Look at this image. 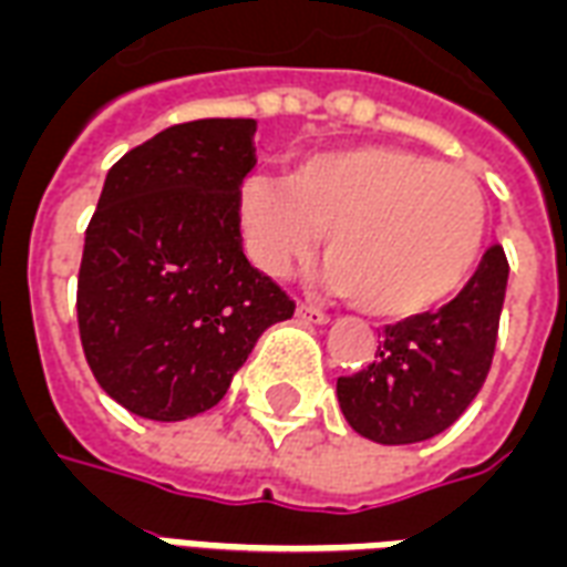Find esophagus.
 <instances>
[{
	"mask_svg": "<svg viewBox=\"0 0 567 567\" xmlns=\"http://www.w3.org/2000/svg\"><path fill=\"white\" fill-rule=\"evenodd\" d=\"M299 319H305V322H313V326H326L329 322V313L326 310L313 308V305H308V301H299Z\"/></svg>",
	"mask_w": 567,
	"mask_h": 567,
	"instance_id": "obj_1",
	"label": "esophagus"
}]
</instances>
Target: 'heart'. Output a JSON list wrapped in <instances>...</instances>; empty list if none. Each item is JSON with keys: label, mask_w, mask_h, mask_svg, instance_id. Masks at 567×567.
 Here are the masks:
<instances>
[{"label": "heart", "mask_w": 567, "mask_h": 567, "mask_svg": "<svg viewBox=\"0 0 567 567\" xmlns=\"http://www.w3.org/2000/svg\"><path fill=\"white\" fill-rule=\"evenodd\" d=\"M238 227L250 262L284 278L326 229L329 284L373 317L440 308L478 262L487 206L478 182L394 146H349L299 157L289 176L238 185Z\"/></svg>", "instance_id": "heart-1"}]
</instances>
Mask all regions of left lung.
Masks as SVG:
<instances>
[{"instance_id": "1", "label": "left lung", "mask_w": 567, "mask_h": 567, "mask_svg": "<svg viewBox=\"0 0 567 567\" xmlns=\"http://www.w3.org/2000/svg\"><path fill=\"white\" fill-rule=\"evenodd\" d=\"M505 287L508 259L493 245L449 305L385 326L377 361L338 380L349 427L382 445H410L461 419L487 380Z\"/></svg>"}]
</instances>
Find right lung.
I'll return each mask as SVG.
<instances>
[{"label": "right lung", "mask_w": 567, "mask_h": 567, "mask_svg": "<svg viewBox=\"0 0 567 567\" xmlns=\"http://www.w3.org/2000/svg\"><path fill=\"white\" fill-rule=\"evenodd\" d=\"M254 134V118H197L106 173L76 322L97 385L140 419L212 410L259 334L296 310L241 250L236 199L257 164Z\"/></svg>", "instance_id": "obj_1"}]
</instances>
